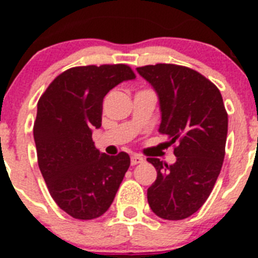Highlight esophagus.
Returning <instances> with one entry per match:
<instances>
[{
  "label": "esophagus",
  "instance_id": "1",
  "mask_svg": "<svg viewBox=\"0 0 258 258\" xmlns=\"http://www.w3.org/2000/svg\"><path fill=\"white\" fill-rule=\"evenodd\" d=\"M143 161V157L141 155H132V159H131V163L132 165H137V164H141Z\"/></svg>",
  "mask_w": 258,
  "mask_h": 258
}]
</instances>
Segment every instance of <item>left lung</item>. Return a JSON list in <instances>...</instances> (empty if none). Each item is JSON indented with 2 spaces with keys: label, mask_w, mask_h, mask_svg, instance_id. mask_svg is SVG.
Listing matches in <instances>:
<instances>
[{
  "label": "left lung",
  "mask_w": 258,
  "mask_h": 258,
  "mask_svg": "<svg viewBox=\"0 0 258 258\" xmlns=\"http://www.w3.org/2000/svg\"><path fill=\"white\" fill-rule=\"evenodd\" d=\"M137 72L159 98V133L178 142L174 164L147 159L157 172L147 190L150 208L164 220H183L206 203L222 168L227 137L222 95L208 79L183 66L159 63Z\"/></svg>",
  "instance_id": "left-lung-1"
}]
</instances>
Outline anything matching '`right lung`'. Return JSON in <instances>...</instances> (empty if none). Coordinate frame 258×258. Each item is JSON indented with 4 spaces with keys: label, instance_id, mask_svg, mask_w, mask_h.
<instances>
[{
    "label": "right lung",
    "instance_id": "right-lung-1",
    "mask_svg": "<svg viewBox=\"0 0 258 258\" xmlns=\"http://www.w3.org/2000/svg\"><path fill=\"white\" fill-rule=\"evenodd\" d=\"M136 75L125 64L83 66L55 77L37 103L33 137L41 174L60 209L93 220L112 204L131 165L126 152H99L92 140L111 89Z\"/></svg>",
    "mask_w": 258,
    "mask_h": 258
}]
</instances>
